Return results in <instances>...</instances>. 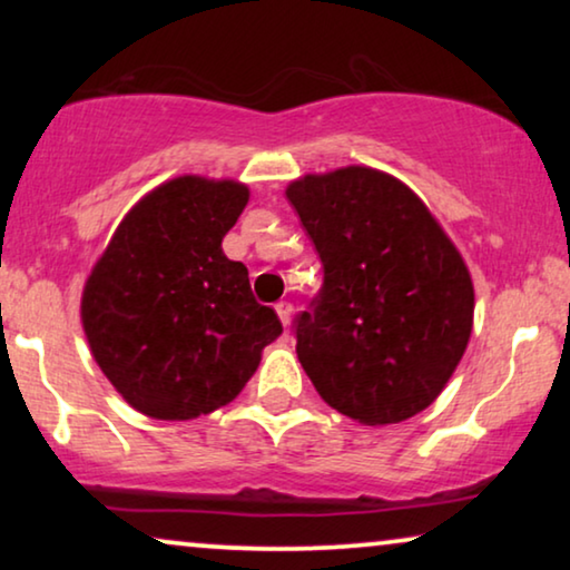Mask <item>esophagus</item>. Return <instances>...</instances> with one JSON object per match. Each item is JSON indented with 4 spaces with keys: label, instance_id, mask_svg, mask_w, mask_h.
Returning a JSON list of instances; mask_svg holds the SVG:
<instances>
[{
    "label": "esophagus",
    "instance_id": "34e87169",
    "mask_svg": "<svg viewBox=\"0 0 570 570\" xmlns=\"http://www.w3.org/2000/svg\"><path fill=\"white\" fill-rule=\"evenodd\" d=\"M275 311H277L279 322H283L285 326L291 324V316H293V303H287V301H279L277 306H275Z\"/></svg>",
    "mask_w": 570,
    "mask_h": 570
}]
</instances>
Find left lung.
I'll return each mask as SVG.
<instances>
[{
    "instance_id": "1",
    "label": "left lung",
    "mask_w": 570,
    "mask_h": 570,
    "mask_svg": "<svg viewBox=\"0 0 570 570\" xmlns=\"http://www.w3.org/2000/svg\"><path fill=\"white\" fill-rule=\"evenodd\" d=\"M285 197L324 264L322 295L295 324L311 384L355 423L415 417L439 400L470 345L474 285L464 256L386 170L306 174Z\"/></svg>"
}]
</instances>
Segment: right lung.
<instances>
[{"label":"right lung","mask_w":570,"mask_h":570,"mask_svg":"<svg viewBox=\"0 0 570 570\" xmlns=\"http://www.w3.org/2000/svg\"><path fill=\"white\" fill-rule=\"evenodd\" d=\"M248 197L236 178H168L131 205L85 279L90 353L147 417L176 423L225 407L283 332L248 269L223 252Z\"/></svg>","instance_id":"obj_1"}]
</instances>
